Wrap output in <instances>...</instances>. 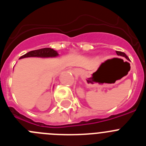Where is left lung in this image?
Returning a JSON list of instances; mask_svg holds the SVG:
<instances>
[{
  "label": "left lung",
  "mask_w": 146,
  "mask_h": 146,
  "mask_svg": "<svg viewBox=\"0 0 146 146\" xmlns=\"http://www.w3.org/2000/svg\"><path fill=\"white\" fill-rule=\"evenodd\" d=\"M116 53H117V55H121V56H122V57H125L126 59H128V60H129L128 56H127V55H126V54L124 53V52H121V51H116Z\"/></svg>",
  "instance_id": "8db88e82"
}]
</instances>
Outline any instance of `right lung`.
Wrapping results in <instances>:
<instances>
[{
	"label": "right lung",
	"mask_w": 146,
	"mask_h": 146,
	"mask_svg": "<svg viewBox=\"0 0 146 146\" xmlns=\"http://www.w3.org/2000/svg\"><path fill=\"white\" fill-rule=\"evenodd\" d=\"M58 55V52L54 50L53 49L51 48H42L39 50H33L31 52H28V53L23 55V56L20 58H23L28 57H41V58H48V57H55Z\"/></svg>",
	"instance_id": "right-lung-1"
}]
</instances>
